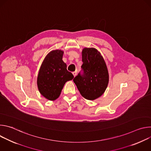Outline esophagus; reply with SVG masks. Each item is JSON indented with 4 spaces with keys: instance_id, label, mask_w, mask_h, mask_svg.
<instances>
[{
    "instance_id": "obj_1",
    "label": "esophagus",
    "mask_w": 151,
    "mask_h": 151,
    "mask_svg": "<svg viewBox=\"0 0 151 151\" xmlns=\"http://www.w3.org/2000/svg\"><path fill=\"white\" fill-rule=\"evenodd\" d=\"M73 76H76V73H77V72H76V71H75V72H73Z\"/></svg>"
}]
</instances>
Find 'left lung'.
I'll use <instances>...</instances> for the list:
<instances>
[{
  "label": "left lung",
  "instance_id": "1",
  "mask_svg": "<svg viewBox=\"0 0 151 151\" xmlns=\"http://www.w3.org/2000/svg\"><path fill=\"white\" fill-rule=\"evenodd\" d=\"M83 64L73 82L85 99L94 100L105 91L109 83V73L103 57L96 49L85 48L82 51Z\"/></svg>",
  "mask_w": 151,
  "mask_h": 151
}]
</instances>
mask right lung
Listing matches in <instances>:
<instances>
[{"label": "right lung", "instance_id": "obj_1", "mask_svg": "<svg viewBox=\"0 0 151 151\" xmlns=\"http://www.w3.org/2000/svg\"><path fill=\"white\" fill-rule=\"evenodd\" d=\"M64 52L53 50L43 61L39 71L37 84L40 93L49 100H55L60 95L65 83L74 76L67 70L62 58Z\"/></svg>", "mask_w": 151, "mask_h": 151}]
</instances>
